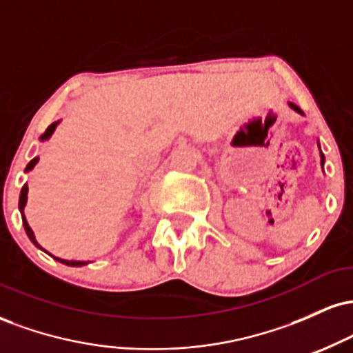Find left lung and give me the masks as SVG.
<instances>
[{
  "instance_id": "1",
  "label": "left lung",
  "mask_w": 353,
  "mask_h": 353,
  "mask_svg": "<svg viewBox=\"0 0 353 353\" xmlns=\"http://www.w3.org/2000/svg\"><path fill=\"white\" fill-rule=\"evenodd\" d=\"M289 106H290V108H292L295 112H299V114H303V112H302V109H301V108H299V106H297V104H294V103H289ZM319 148H320V145H319ZM323 163H325V157H323V154H322V151H320V164H322V168H323Z\"/></svg>"
}]
</instances>
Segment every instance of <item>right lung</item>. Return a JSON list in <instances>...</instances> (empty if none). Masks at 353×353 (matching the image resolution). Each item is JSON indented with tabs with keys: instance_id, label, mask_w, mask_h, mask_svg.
<instances>
[{
	"instance_id": "obj_1",
	"label": "right lung",
	"mask_w": 353,
	"mask_h": 353,
	"mask_svg": "<svg viewBox=\"0 0 353 353\" xmlns=\"http://www.w3.org/2000/svg\"><path fill=\"white\" fill-rule=\"evenodd\" d=\"M59 124V121L58 123H52L50 128L46 129V131H44V134L41 136V141H48L50 139V137L52 136V132H54V129H56V125ZM38 161H39V157H34V159H31L30 163H28V165H26V169H24V172H30V171H33V168L36 164H38ZM26 202H28V184H24L23 185V189H21V194H19V212H21V219H23V225H24V230H26V234H28V237H30V241L33 242V244L38 247V249H41V250H44L41 245L38 244V241H36V237H34V232H33V229L30 228V224H28V221H26V217H24V205H26ZM44 252H46V250H44ZM50 254V252H48ZM51 255V254H50ZM51 257H54V255H51ZM56 261L58 262H61V264H64V265H71V267H81V265H86L88 262H83V261H64V259H59V257H54Z\"/></svg>"
}]
</instances>
